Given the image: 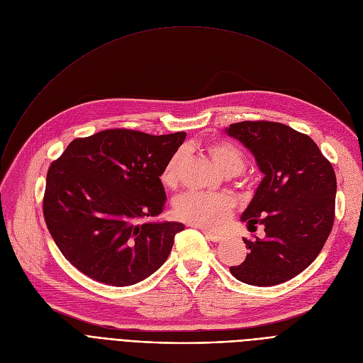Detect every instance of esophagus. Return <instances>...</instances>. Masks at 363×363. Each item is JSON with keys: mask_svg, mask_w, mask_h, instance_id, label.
<instances>
[{"mask_svg": "<svg viewBox=\"0 0 363 363\" xmlns=\"http://www.w3.org/2000/svg\"><path fill=\"white\" fill-rule=\"evenodd\" d=\"M204 235H206V238H207L208 241H212V242H219V241L223 240L222 235L213 234V233H211V231H204Z\"/></svg>", "mask_w": 363, "mask_h": 363, "instance_id": "obj_1", "label": "esophagus"}]
</instances>
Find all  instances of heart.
I'll return each instance as SVG.
<instances>
[{"label": "heart", "instance_id": "b5f03b06", "mask_svg": "<svg viewBox=\"0 0 363 363\" xmlns=\"http://www.w3.org/2000/svg\"><path fill=\"white\" fill-rule=\"evenodd\" d=\"M206 151L226 175H237L245 166L242 151L231 143H211L206 145ZM182 160V151H175L162 167L160 182L166 188H175L178 185ZM233 208L234 200L226 194L188 193L175 201L174 213L179 220L189 225L206 230H219L231 218Z\"/></svg>", "mask_w": 363, "mask_h": 363}]
</instances>
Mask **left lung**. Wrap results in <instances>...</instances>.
Masks as SVG:
<instances>
[{
    "instance_id": "left-lung-1",
    "label": "left lung",
    "mask_w": 363,
    "mask_h": 363,
    "mask_svg": "<svg viewBox=\"0 0 363 363\" xmlns=\"http://www.w3.org/2000/svg\"><path fill=\"white\" fill-rule=\"evenodd\" d=\"M226 133L253 152L263 174L241 220L249 230L262 225L266 234L242 238L249 255L230 271L241 282L271 287L306 269L330 237L335 172L311 137L284 123L244 121Z\"/></svg>"
}]
</instances>
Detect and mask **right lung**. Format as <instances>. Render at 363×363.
<instances>
[{"mask_svg": "<svg viewBox=\"0 0 363 363\" xmlns=\"http://www.w3.org/2000/svg\"><path fill=\"white\" fill-rule=\"evenodd\" d=\"M185 132L150 135L106 129L73 140L47 174L44 219L62 255L86 277L113 287L156 272L184 230L143 222L166 204L160 172Z\"/></svg>", "mask_w": 363, "mask_h": 363, "instance_id": "1", "label": "right lung"}]
</instances>
